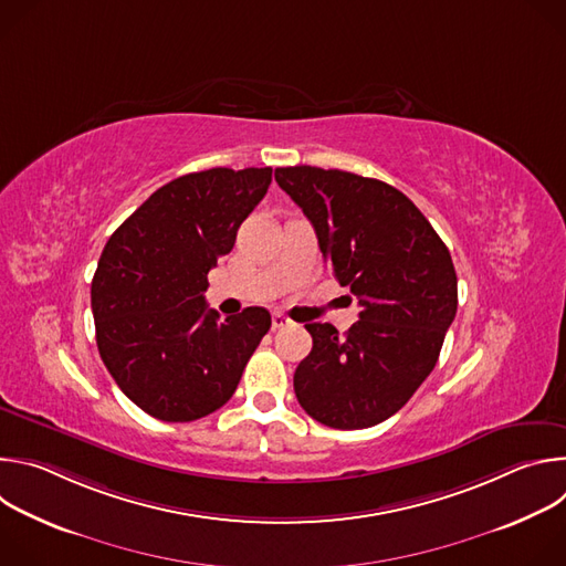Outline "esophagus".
Wrapping results in <instances>:
<instances>
[{"label": "esophagus", "instance_id": "1", "mask_svg": "<svg viewBox=\"0 0 566 566\" xmlns=\"http://www.w3.org/2000/svg\"><path fill=\"white\" fill-rule=\"evenodd\" d=\"M286 325H291V319L282 311H273V329H282Z\"/></svg>", "mask_w": 566, "mask_h": 566}]
</instances>
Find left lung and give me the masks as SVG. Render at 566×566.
Here are the masks:
<instances>
[{
  "mask_svg": "<svg viewBox=\"0 0 566 566\" xmlns=\"http://www.w3.org/2000/svg\"><path fill=\"white\" fill-rule=\"evenodd\" d=\"M275 181L360 306L345 336L329 322L304 325L313 349L295 369V396L329 428H371L406 406L439 360L457 313L450 251L423 212L378 179L295 166L277 168Z\"/></svg>",
  "mask_w": 566,
  "mask_h": 566,
  "instance_id": "obj_1",
  "label": "left lung"
}]
</instances>
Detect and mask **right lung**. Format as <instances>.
<instances>
[{"label":"right lung","mask_w":566,"mask_h":566,"mask_svg":"<svg viewBox=\"0 0 566 566\" xmlns=\"http://www.w3.org/2000/svg\"><path fill=\"white\" fill-rule=\"evenodd\" d=\"M271 168H212L158 188L109 237L92 282L96 343L123 394L168 423L212 415L271 329L249 306L219 319L208 271L271 186Z\"/></svg>","instance_id":"1"}]
</instances>
